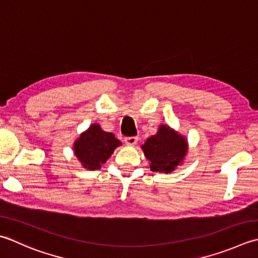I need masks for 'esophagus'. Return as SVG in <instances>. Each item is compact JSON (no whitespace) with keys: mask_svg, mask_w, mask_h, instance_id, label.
I'll return each mask as SVG.
<instances>
[{"mask_svg":"<svg viewBox=\"0 0 258 258\" xmlns=\"http://www.w3.org/2000/svg\"><path fill=\"white\" fill-rule=\"evenodd\" d=\"M124 141H125L126 144L134 145V144H136V142H138V141H139V138H138V136H127V138L124 139Z\"/></svg>","mask_w":258,"mask_h":258,"instance_id":"obj_1","label":"esophagus"}]
</instances>
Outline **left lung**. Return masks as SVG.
Listing matches in <instances>:
<instances>
[{
  "instance_id": "1",
  "label": "left lung",
  "mask_w": 258,
  "mask_h": 258,
  "mask_svg": "<svg viewBox=\"0 0 258 258\" xmlns=\"http://www.w3.org/2000/svg\"><path fill=\"white\" fill-rule=\"evenodd\" d=\"M142 149L153 172L169 173L184 158L186 141L169 126L161 125L156 135L146 140Z\"/></svg>"
}]
</instances>
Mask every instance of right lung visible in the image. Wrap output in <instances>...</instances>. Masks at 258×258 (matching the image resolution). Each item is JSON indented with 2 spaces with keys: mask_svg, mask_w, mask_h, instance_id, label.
Masks as SVG:
<instances>
[{
  "mask_svg": "<svg viewBox=\"0 0 258 258\" xmlns=\"http://www.w3.org/2000/svg\"><path fill=\"white\" fill-rule=\"evenodd\" d=\"M120 144L113 133L104 132L98 124H93L76 141L74 149L84 168L97 170Z\"/></svg>",
  "mask_w": 258,
  "mask_h": 258,
  "instance_id": "1",
  "label": "right lung"
}]
</instances>
